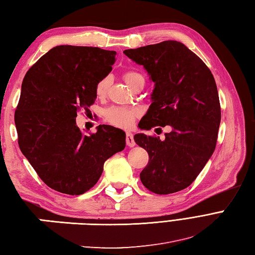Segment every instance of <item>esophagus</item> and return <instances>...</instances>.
Masks as SVG:
<instances>
[{
  "label": "esophagus",
  "instance_id": "1",
  "mask_svg": "<svg viewBox=\"0 0 255 255\" xmlns=\"http://www.w3.org/2000/svg\"><path fill=\"white\" fill-rule=\"evenodd\" d=\"M127 145L128 147H134L135 146L134 137H133V134L131 132H127Z\"/></svg>",
  "mask_w": 255,
  "mask_h": 255
}]
</instances>
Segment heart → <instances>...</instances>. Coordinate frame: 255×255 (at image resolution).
I'll return each mask as SVG.
<instances>
[{"mask_svg": "<svg viewBox=\"0 0 255 255\" xmlns=\"http://www.w3.org/2000/svg\"><path fill=\"white\" fill-rule=\"evenodd\" d=\"M140 77L143 76L135 72H127L123 76L124 81H126V83L128 85V87H131V85ZM110 82H111L110 77L106 76L104 78H101V80L97 83L95 89L97 97L99 98L105 97L110 86ZM137 113H138L137 110H134V109L122 108V107H112V108L106 111L105 116H106L107 121L115 124V126L121 127V128H128L131 126L135 116H136Z\"/></svg>", "mask_w": 255, "mask_h": 255, "instance_id": "obj_1", "label": "heart"}]
</instances>
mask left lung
Here are the masks:
<instances>
[{"label": "left lung", "instance_id": "1", "mask_svg": "<svg viewBox=\"0 0 255 255\" xmlns=\"http://www.w3.org/2000/svg\"><path fill=\"white\" fill-rule=\"evenodd\" d=\"M123 53L143 65L154 82L151 105L139 121V128H172L163 140L143 133L134 135L135 143L149 156L140 181L156 194L188 188L216 147L222 113L212 72L179 41H162Z\"/></svg>", "mask_w": 255, "mask_h": 255}]
</instances>
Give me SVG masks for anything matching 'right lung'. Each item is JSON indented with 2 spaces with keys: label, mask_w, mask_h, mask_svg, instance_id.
Segmentation results:
<instances>
[{
  "label": "right lung",
  "mask_w": 255,
  "mask_h": 255,
  "mask_svg": "<svg viewBox=\"0 0 255 255\" xmlns=\"http://www.w3.org/2000/svg\"><path fill=\"white\" fill-rule=\"evenodd\" d=\"M116 51L58 46L42 55L21 84L15 126L19 148L51 189L80 195L98 182L105 161L126 147V133L111 126L83 133L77 112L88 109L96 85L112 71Z\"/></svg>",
  "instance_id": "obj_1"
}]
</instances>
